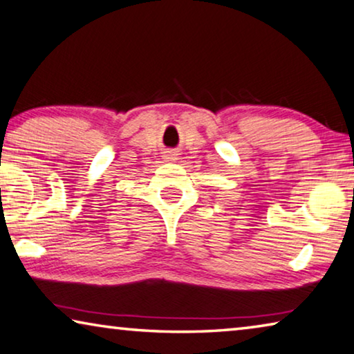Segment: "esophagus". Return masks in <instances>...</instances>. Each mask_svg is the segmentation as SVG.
<instances>
[{
	"label": "esophagus",
	"instance_id": "esophagus-1",
	"mask_svg": "<svg viewBox=\"0 0 354 354\" xmlns=\"http://www.w3.org/2000/svg\"><path fill=\"white\" fill-rule=\"evenodd\" d=\"M165 159H167L168 162H175V160H176V154L167 153V154H165Z\"/></svg>",
	"mask_w": 354,
	"mask_h": 354
}]
</instances>
